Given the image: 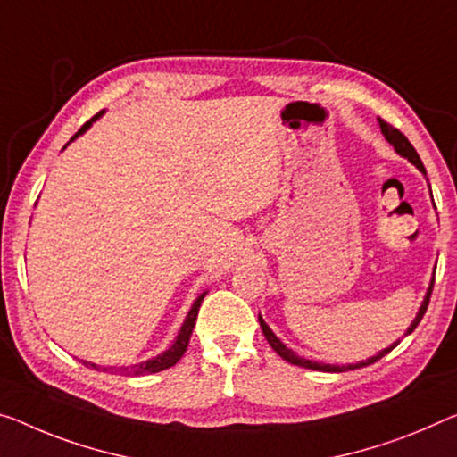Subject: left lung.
Masks as SVG:
<instances>
[{"mask_svg":"<svg viewBox=\"0 0 457 457\" xmlns=\"http://www.w3.org/2000/svg\"><path fill=\"white\" fill-rule=\"evenodd\" d=\"M378 124H380V130H382L384 138L388 140V143H390L392 146H395V151L398 153V155H400V157H404V159H409L411 163L415 165L420 173L427 175L423 161H420L419 153L415 151V146H412V145L409 143V138H406V137L403 135V132H400L398 129H395V126H390L388 122H384L382 118H378ZM433 284H435V276H433V279H431L429 290H427V294H425V300H423V304H420V308H419V312H417L415 320L411 322V327L406 328V333H404V335H411L412 331H415L417 325L420 322V319H423V314H425V311H427V306H429V298H431V292H433ZM259 325H262V331H263V335H265V339H268V343L271 345V349L276 351V353H278L279 357H282V360L294 363V366L308 368V370H317V371H347V370H355V368L370 366V363H374V361H378V360H382V357H384L386 353H390V351L395 349V347L398 345V343H400V341H395V343H392L390 347L382 349L380 353L374 355V357H370V360H366V361H360V363H349V366H331V363H319V361L304 360V357H298L296 353H294L292 349H287V347L284 345V343L279 341L276 335H273V331H271V328H270L268 325H265V320H263L262 317H259Z\"/></svg>","mask_w":457,"mask_h":457,"instance_id":"8db88e82","label":"left lung"}]
</instances>
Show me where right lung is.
Wrapping results in <instances>:
<instances>
[{
    "instance_id": "1",
    "label": "right lung",
    "mask_w": 457,
    "mask_h": 457,
    "mask_svg": "<svg viewBox=\"0 0 457 457\" xmlns=\"http://www.w3.org/2000/svg\"><path fill=\"white\" fill-rule=\"evenodd\" d=\"M102 114H104V112H97V114H96L94 118H91L89 122L83 124L81 129L75 132V137H73L71 140H75L77 137L83 135V132H86V130L89 129V126L94 124V122L97 120V118H100ZM204 296H206V292H204V294H200V296L195 298V302L192 304V308H189V312H187V317H186V320H184V325H181L178 337H175L173 345H171L170 349H165L163 353H159L157 357H153V360H149V361H143V363H137V366H122V368H114V366H96V363H91V361H83V360H79V361L83 363V366H87V368H91V370H100V371H124V374H129V376L157 374V371H163V370H167V368L175 366V363H178V361L181 360V355L186 353L187 343H189V337H192L194 325H195V317H198L200 304H202V300H204Z\"/></svg>"
}]
</instances>
